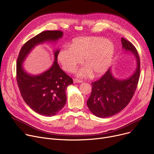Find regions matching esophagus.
<instances>
[{"instance_id": "obj_1", "label": "esophagus", "mask_w": 154, "mask_h": 154, "mask_svg": "<svg viewBox=\"0 0 154 154\" xmlns=\"http://www.w3.org/2000/svg\"><path fill=\"white\" fill-rule=\"evenodd\" d=\"M73 82H74L75 83H82L83 81L82 80H80V79H73Z\"/></svg>"}]
</instances>
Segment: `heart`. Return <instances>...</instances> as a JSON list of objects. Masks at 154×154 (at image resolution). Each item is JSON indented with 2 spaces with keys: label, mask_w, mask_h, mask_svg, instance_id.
Segmentation results:
<instances>
[{
  "label": "heart",
  "mask_w": 154,
  "mask_h": 154,
  "mask_svg": "<svg viewBox=\"0 0 154 154\" xmlns=\"http://www.w3.org/2000/svg\"><path fill=\"white\" fill-rule=\"evenodd\" d=\"M115 52L114 43L101 37H80L72 40L68 48H63L57 58L63 68L74 72L84 59L85 66L77 72L79 77H87L92 72L98 76L108 69Z\"/></svg>",
  "instance_id": "heart-1"
}]
</instances>
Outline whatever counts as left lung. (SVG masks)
<instances>
[{"instance_id":"8db88e82","label":"left lung","mask_w":154,"mask_h":154,"mask_svg":"<svg viewBox=\"0 0 154 154\" xmlns=\"http://www.w3.org/2000/svg\"><path fill=\"white\" fill-rule=\"evenodd\" d=\"M123 49L135 57L137 67L128 78L117 79L109 68L98 81L91 83L92 91L87 101L90 110L99 118H106L121 112L132 98L140 78V58L135 47L122 38Z\"/></svg>"}]
</instances>
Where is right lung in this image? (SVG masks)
<instances>
[{
	"label": "right lung",
	"mask_w": 154,
	"mask_h": 154,
	"mask_svg": "<svg viewBox=\"0 0 154 154\" xmlns=\"http://www.w3.org/2000/svg\"><path fill=\"white\" fill-rule=\"evenodd\" d=\"M63 35L61 31H46L36 35L22 47L17 60L16 78L21 96L32 109L44 116L55 115L64 107L66 101V90L72 84V79L57 64L59 49L54 52L52 66L39 75L29 74L23 69V63L36 45L46 41L56 42Z\"/></svg>",
	"instance_id": "1"
}]
</instances>
